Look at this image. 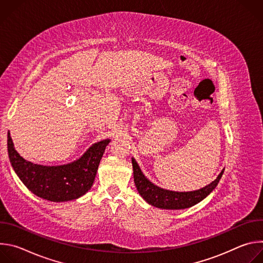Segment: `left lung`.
I'll return each instance as SVG.
<instances>
[{
	"label": "left lung",
	"instance_id": "obj_1",
	"mask_svg": "<svg viewBox=\"0 0 263 263\" xmlns=\"http://www.w3.org/2000/svg\"><path fill=\"white\" fill-rule=\"evenodd\" d=\"M132 165H133L134 182L139 195L148 204H151L158 208L173 209V210L190 208L198 204L202 200H204L215 189L224 170L223 168L220 172V174L217 176V178L213 182H211L210 184L203 187L201 190H198L195 192L178 193V192H171V191L160 189V187L154 185L152 182H149L142 174L141 170L139 168L134 158H132Z\"/></svg>",
	"mask_w": 263,
	"mask_h": 263
}]
</instances>
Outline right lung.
I'll list each match as a JSON object with an SVG mask.
<instances>
[{
	"mask_svg": "<svg viewBox=\"0 0 263 263\" xmlns=\"http://www.w3.org/2000/svg\"><path fill=\"white\" fill-rule=\"evenodd\" d=\"M7 138L9 159L18 178L34 195L53 202L78 199L90 190L110 141L106 139L95 143L80 159L69 164L44 166L26 161L15 151L10 133Z\"/></svg>",
	"mask_w": 263,
	"mask_h": 263,
	"instance_id": "add662e5",
	"label": "right lung"
}]
</instances>
